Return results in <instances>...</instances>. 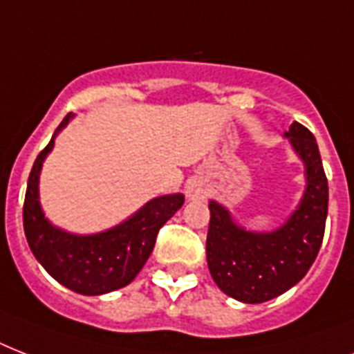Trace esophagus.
<instances>
[{"instance_id":"34e87169","label":"esophagus","mask_w":354,"mask_h":354,"mask_svg":"<svg viewBox=\"0 0 354 354\" xmlns=\"http://www.w3.org/2000/svg\"><path fill=\"white\" fill-rule=\"evenodd\" d=\"M205 194H207V189L204 187V183L200 182V180H191V182L185 185V196L189 200H202L205 198Z\"/></svg>"}]
</instances>
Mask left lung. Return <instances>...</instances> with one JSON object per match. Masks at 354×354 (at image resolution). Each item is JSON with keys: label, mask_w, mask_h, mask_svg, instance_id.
Here are the masks:
<instances>
[{"label": "left lung", "mask_w": 354, "mask_h": 354, "mask_svg": "<svg viewBox=\"0 0 354 354\" xmlns=\"http://www.w3.org/2000/svg\"><path fill=\"white\" fill-rule=\"evenodd\" d=\"M305 169V189L285 222L268 232L242 226L226 205L209 200L205 255L211 277L226 296L263 303L285 294L305 277L324 241L329 187L318 143L292 122L283 133Z\"/></svg>", "instance_id": "8db88e82"}]
</instances>
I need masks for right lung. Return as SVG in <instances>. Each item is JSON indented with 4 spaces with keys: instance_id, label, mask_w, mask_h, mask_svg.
I'll return each mask as SVG.
<instances>
[{
    "instance_id": "obj_1",
    "label": "right lung",
    "mask_w": 354,
    "mask_h": 354,
    "mask_svg": "<svg viewBox=\"0 0 354 354\" xmlns=\"http://www.w3.org/2000/svg\"><path fill=\"white\" fill-rule=\"evenodd\" d=\"M75 115L68 113L36 158L27 182L24 230L36 261L69 290L101 296L130 285L154 250L160 227L183 205L182 193L161 194L115 226L97 233H73L55 226L40 204V174L55 139Z\"/></svg>"
}]
</instances>
